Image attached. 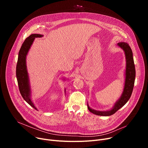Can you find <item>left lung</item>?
<instances>
[{"instance_id": "left-lung-1", "label": "left lung", "mask_w": 148, "mask_h": 148, "mask_svg": "<svg viewBox=\"0 0 148 148\" xmlns=\"http://www.w3.org/2000/svg\"><path fill=\"white\" fill-rule=\"evenodd\" d=\"M118 45L123 49L125 52L126 58V69H125V81L124 84V88L121 97L114 104L113 107L110 110L107 111H97L92 109L88 104V110L92 113L98 116H108L115 113L121 107L125 105L133 92L135 77H136V69L134 63V59L133 56V52L128 44L124 42H121L118 44Z\"/></svg>"}]
</instances>
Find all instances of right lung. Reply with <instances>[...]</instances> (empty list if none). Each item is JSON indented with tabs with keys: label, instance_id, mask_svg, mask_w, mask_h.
Here are the masks:
<instances>
[{
	"label": "right lung",
	"instance_id": "add662e5",
	"mask_svg": "<svg viewBox=\"0 0 148 148\" xmlns=\"http://www.w3.org/2000/svg\"><path fill=\"white\" fill-rule=\"evenodd\" d=\"M42 36L43 35L41 34H32L26 39L19 51L16 66V76L20 94L23 99L36 110V107L30 99V87L27 71L26 59L29 50L32 45L35 38Z\"/></svg>",
	"mask_w": 148,
	"mask_h": 148
}]
</instances>
